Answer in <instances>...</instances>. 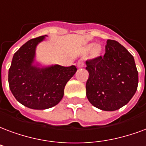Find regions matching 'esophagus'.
<instances>
[{"mask_svg":"<svg viewBox=\"0 0 146 146\" xmlns=\"http://www.w3.org/2000/svg\"><path fill=\"white\" fill-rule=\"evenodd\" d=\"M77 66L79 68H82L84 66V60L83 59H80L77 62Z\"/></svg>","mask_w":146,"mask_h":146,"instance_id":"34e87169","label":"esophagus"}]
</instances>
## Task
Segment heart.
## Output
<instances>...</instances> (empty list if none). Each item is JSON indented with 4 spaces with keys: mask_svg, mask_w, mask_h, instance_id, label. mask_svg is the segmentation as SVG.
<instances>
[{
    "mask_svg": "<svg viewBox=\"0 0 146 146\" xmlns=\"http://www.w3.org/2000/svg\"><path fill=\"white\" fill-rule=\"evenodd\" d=\"M94 46V43H92V44H90L89 46H88V48H89V49H90V48H92ZM94 51L95 52L99 51V48H98V47H96V48H94Z\"/></svg>",
    "mask_w": 146,
    "mask_h": 146,
    "instance_id": "b5f03b06",
    "label": "heart"
}]
</instances>
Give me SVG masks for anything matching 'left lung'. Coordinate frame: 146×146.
<instances>
[{
	"instance_id": "8db88e82",
	"label": "left lung",
	"mask_w": 146,
	"mask_h": 146,
	"mask_svg": "<svg viewBox=\"0 0 146 146\" xmlns=\"http://www.w3.org/2000/svg\"><path fill=\"white\" fill-rule=\"evenodd\" d=\"M86 65L89 73L86 94L97 108L118 110L136 92L139 74L134 57L117 41L108 40L104 56L87 60Z\"/></svg>"
}]
</instances>
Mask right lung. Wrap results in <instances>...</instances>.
Instances as JSON below:
<instances>
[{
  "label": "right lung",
  "instance_id": "1",
  "mask_svg": "<svg viewBox=\"0 0 146 146\" xmlns=\"http://www.w3.org/2000/svg\"><path fill=\"white\" fill-rule=\"evenodd\" d=\"M47 35L32 38L14 54L8 71L11 91L29 108L45 110L60 102L66 84L76 73L75 66H44L35 61L36 47Z\"/></svg>",
  "mask_w": 146,
  "mask_h": 146
}]
</instances>
